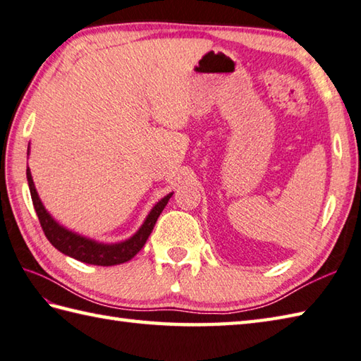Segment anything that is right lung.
Listing matches in <instances>:
<instances>
[{
	"label": "right lung",
	"mask_w": 361,
	"mask_h": 361,
	"mask_svg": "<svg viewBox=\"0 0 361 361\" xmlns=\"http://www.w3.org/2000/svg\"><path fill=\"white\" fill-rule=\"evenodd\" d=\"M26 176H27V185L30 190V197H32L37 217L40 220V225L46 239L52 243V247H56L60 252H63V255L91 265H102V267L119 265L135 257L144 247V243L147 242L152 229L155 226L157 220L159 217V214L163 212L169 198L172 197V194H169L164 198H161V200L153 206V209L149 212V216L144 220L142 226L137 229L136 234H133L130 239L119 243L109 245V243H99L96 240L87 239V237H82L79 234L70 231V229L60 226L57 221L49 216V212L44 209L43 203L40 202V198H38L29 167L26 171Z\"/></svg>",
	"instance_id": "add662e5"
}]
</instances>
